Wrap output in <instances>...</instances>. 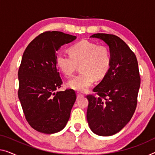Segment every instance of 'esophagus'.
I'll use <instances>...</instances> for the list:
<instances>
[{"mask_svg":"<svg viewBox=\"0 0 155 155\" xmlns=\"http://www.w3.org/2000/svg\"><path fill=\"white\" fill-rule=\"evenodd\" d=\"M77 98H81L82 97H84V94L81 93H79V92H77Z\"/></svg>","mask_w":155,"mask_h":155,"instance_id":"1","label":"esophagus"}]
</instances>
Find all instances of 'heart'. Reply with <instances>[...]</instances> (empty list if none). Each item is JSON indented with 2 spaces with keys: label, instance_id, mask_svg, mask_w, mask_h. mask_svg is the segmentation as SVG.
<instances>
[{
  "label": "heart",
  "instance_id": "b5f03b06",
  "mask_svg": "<svg viewBox=\"0 0 155 155\" xmlns=\"http://www.w3.org/2000/svg\"><path fill=\"white\" fill-rule=\"evenodd\" d=\"M70 55L58 54L55 63L66 77H71L81 65V73L69 81L67 85L74 91L84 92L91 86L94 78L100 80L108 73L111 54L107 47L83 40L69 48Z\"/></svg>",
  "mask_w": 155,
  "mask_h": 155
}]
</instances>
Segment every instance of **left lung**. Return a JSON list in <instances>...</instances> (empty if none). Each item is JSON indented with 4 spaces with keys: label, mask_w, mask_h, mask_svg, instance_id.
Returning <instances> with one entry per match:
<instances>
[{
    "label": "left lung",
    "mask_w": 155,
    "mask_h": 155,
    "mask_svg": "<svg viewBox=\"0 0 155 155\" xmlns=\"http://www.w3.org/2000/svg\"><path fill=\"white\" fill-rule=\"evenodd\" d=\"M109 47L111 64L102 81L87 95V120L91 130L104 137L119 132L130 121L137 104L140 77L137 57L127 45L111 34L91 36Z\"/></svg>",
    "instance_id": "1"
}]
</instances>
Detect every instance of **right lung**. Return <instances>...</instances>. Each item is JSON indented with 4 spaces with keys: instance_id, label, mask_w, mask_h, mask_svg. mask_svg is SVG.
Returning <instances> with one entry per match:
<instances>
[{
    "instance_id": "1",
    "label": "right lung",
    "mask_w": 155,
    "mask_h": 155,
    "mask_svg": "<svg viewBox=\"0 0 155 155\" xmlns=\"http://www.w3.org/2000/svg\"><path fill=\"white\" fill-rule=\"evenodd\" d=\"M76 38L63 32H44L23 54L18 71V97L27 122L40 132H58L70 119L77 95L72 89L55 92L63 84L55 59L61 46Z\"/></svg>"
}]
</instances>
